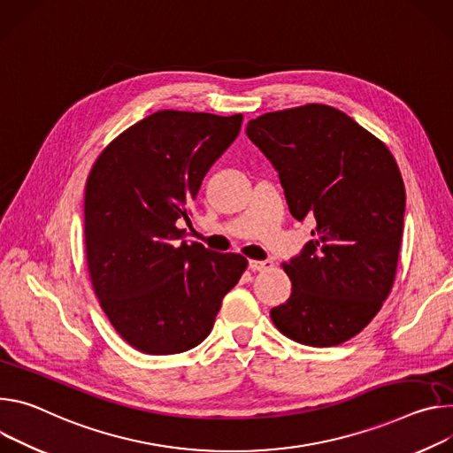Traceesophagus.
Instances as JSON below:
<instances>
[{
  "label": "esophagus",
  "mask_w": 453,
  "mask_h": 453,
  "mask_svg": "<svg viewBox=\"0 0 453 453\" xmlns=\"http://www.w3.org/2000/svg\"><path fill=\"white\" fill-rule=\"evenodd\" d=\"M273 266V263L272 261H250L248 263V268L252 270V272H265V270H268V268H272Z\"/></svg>",
  "instance_id": "obj_1"
}]
</instances>
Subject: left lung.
I'll return each instance as SVG.
<instances>
[{"label": "left lung", "instance_id": "1", "mask_svg": "<svg viewBox=\"0 0 453 453\" xmlns=\"http://www.w3.org/2000/svg\"><path fill=\"white\" fill-rule=\"evenodd\" d=\"M246 134L277 169L291 216L317 221L303 254L282 265L291 295L270 317L298 343L340 345L392 291L405 214L399 167L380 138L326 104L265 113Z\"/></svg>", "mask_w": 453, "mask_h": 453}]
</instances>
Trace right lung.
<instances>
[{"mask_svg":"<svg viewBox=\"0 0 453 453\" xmlns=\"http://www.w3.org/2000/svg\"><path fill=\"white\" fill-rule=\"evenodd\" d=\"M242 115L162 110L111 140L84 196L86 263L100 308L140 353L176 355L212 331L248 261L181 241L190 203Z\"/></svg>","mask_w":453,"mask_h":453,"instance_id":"1","label":"right lung"}]
</instances>
